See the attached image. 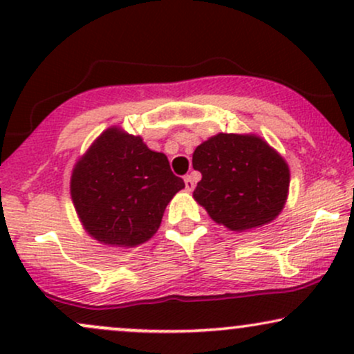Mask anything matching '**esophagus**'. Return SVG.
<instances>
[{
    "label": "esophagus",
    "instance_id": "1",
    "mask_svg": "<svg viewBox=\"0 0 354 354\" xmlns=\"http://www.w3.org/2000/svg\"><path fill=\"white\" fill-rule=\"evenodd\" d=\"M185 186H186V189H188V191H193L194 189V178H193V174H188V176L185 178Z\"/></svg>",
    "mask_w": 354,
    "mask_h": 354
}]
</instances>
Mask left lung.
I'll use <instances>...</instances> for the list:
<instances>
[{"label": "left lung", "instance_id": "left-lung-1", "mask_svg": "<svg viewBox=\"0 0 354 354\" xmlns=\"http://www.w3.org/2000/svg\"><path fill=\"white\" fill-rule=\"evenodd\" d=\"M193 168L201 173L194 200L233 231L273 221L286 201L288 165L258 136L219 133L194 149Z\"/></svg>", "mask_w": 354, "mask_h": 354}]
</instances>
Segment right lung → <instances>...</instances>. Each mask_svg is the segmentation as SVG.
I'll return each mask as SVG.
<instances>
[{
	"label": "right lung",
	"mask_w": 354,
	"mask_h": 354,
	"mask_svg": "<svg viewBox=\"0 0 354 354\" xmlns=\"http://www.w3.org/2000/svg\"><path fill=\"white\" fill-rule=\"evenodd\" d=\"M183 188L185 181L163 153L116 128L95 141L71 176V198L83 226L95 239L116 246L151 238L166 205Z\"/></svg>",
	"instance_id": "add662e5"
}]
</instances>
